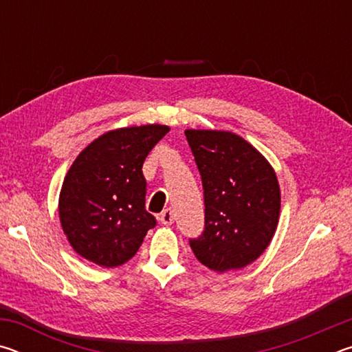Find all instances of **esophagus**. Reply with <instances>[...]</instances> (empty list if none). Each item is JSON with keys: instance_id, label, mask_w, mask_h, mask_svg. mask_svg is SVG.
<instances>
[{"instance_id": "1", "label": "esophagus", "mask_w": 352, "mask_h": 352, "mask_svg": "<svg viewBox=\"0 0 352 352\" xmlns=\"http://www.w3.org/2000/svg\"><path fill=\"white\" fill-rule=\"evenodd\" d=\"M160 222L164 225H172L174 223V211L172 210H164L160 216Z\"/></svg>"}]
</instances>
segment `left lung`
<instances>
[{
    "instance_id": "8db88e82",
    "label": "left lung",
    "mask_w": 352,
    "mask_h": 352,
    "mask_svg": "<svg viewBox=\"0 0 352 352\" xmlns=\"http://www.w3.org/2000/svg\"><path fill=\"white\" fill-rule=\"evenodd\" d=\"M205 199V230L189 239L201 264L239 270L269 247L276 231L281 192L275 170L241 136L222 130H186Z\"/></svg>"
}]
</instances>
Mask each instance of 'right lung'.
Wrapping results in <instances>:
<instances>
[{
    "instance_id": "1",
    "label": "right lung",
    "mask_w": 352,
    "mask_h": 352,
    "mask_svg": "<svg viewBox=\"0 0 352 352\" xmlns=\"http://www.w3.org/2000/svg\"><path fill=\"white\" fill-rule=\"evenodd\" d=\"M168 126L147 124L107 132L88 144L65 177L58 216L71 247L100 267L122 265L157 220L146 211L142 164Z\"/></svg>"
}]
</instances>
